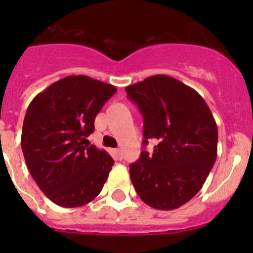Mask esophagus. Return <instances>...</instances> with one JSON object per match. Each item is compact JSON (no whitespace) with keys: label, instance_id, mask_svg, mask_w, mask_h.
Returning a JSON list of instances; mask_svg holds the SVG:
<instances>
[{"label":"esophagus","instance_id":"obj_1","mask_svg":"<svg viewBox=\"0 0 253 253\" xmlns=\"http://www.w3.org/2000/svg\"><path fill=\"white\" fill-rule=\"evenodd\" d=\"M114 152H115V156H116V157L119 158V160H122V158H123L122 149H119V148H118V149H115V151H114Z\"/></svg>","mask_w":253,"mask_h":253}]
</instances>
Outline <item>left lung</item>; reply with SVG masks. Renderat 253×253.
<instances>
[{
    "label": "left lung",
    "instance_id": "1",
    "mask_svg": "<svg viewBox=\"0 0 253 253\" xmlns=\"http://www.w3.org/2000/svg\"><path fill=\"white\" fill-rule=\"evenodd\" d=\"M144 119L143 146L158 142L153 153L142 151L130 165L131 182L149 207L173 210L200 191L213 169L218 128L205 100L176 78L156 75L125 88Z\"/></svg>",
    "mask_w": 253,
    "mask_h": 253
}]
</instances>
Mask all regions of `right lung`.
Returning <instances> with one entry per match:
<instances>
[{
    "mask_svg": "<svg viewBox=\"0 0 253 253\" xmlns=\"http://www.w3.org/2000/svg\"><path fill=\"white\" fill-rule=\"evenodd\" d=\"M116 92L113 84L87 76H68L38 93L21 133L26 166L54 204L76 208L92 202L104 187L114 160L88 146L95 118Z\"/></svg>",
    "mask_w": 253,
    "mask_h": 253,
    "instance_id": "right-lung-1",
    "label": "right lung"
}]
</instances>
